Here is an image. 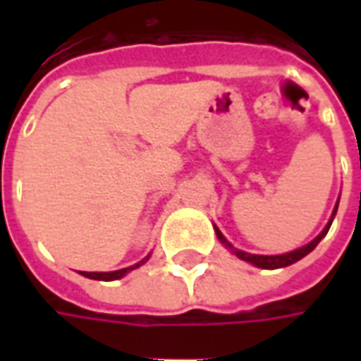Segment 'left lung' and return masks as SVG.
I'll list each match as a JSON object with an SVG mask.
<instances>
[{
    "label": "left lung",
    "mask_w": 361,
    "mask_h": 361,
    "mask_svg": "<svg viewBox=\"0 0 361 361\" xmlns=\"http://www.w3.org/2000/svg\"><path fill=\"white\" fill-rule=\"evenodd\" d=\"M336 209H338V203L334 204V211L333 214H331V219H329V222H326V226L323 228V232L315 238V240H311L310 243H305L303 247H298V250L294 251H288V253H282V255H255V253H247V251H242L238 250V247H234L232 243L228 242L226 238L222 235V232H220L219 228L214 226V234H216V238L220 240V243L226 247L228 251H232L235 257L242 259V261H245V263H250V265L253 267H259V269H282V267H288V265H294L295 261H300V259H303L307 253H311V251L317 247V243L323 240L326 235V232H329V228H331V224H333L334 220V214H336Z\"/></svg>",
    "instance_id": "1"
}]
</instances>
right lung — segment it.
<instances>
[{"label": "right lung", "mask_w": 361, "mask_h": 361, "mask_svg": "<svg viewBox=\"0 0 361 361\" xmlns=\"http://www.w3.org/2000/svg\"><path fill=\"white\" fill-rule=\"evenodd\" d=\"M149 257H150V253L145 259H141L139 263H135V265H131V267H126V269H119V271H111V272L79 271V274H82V276H87V279H92V280H119V279H123L127 272H131V271H135V269H139L141 265H145V263L149 261Z\"/></svg>", "instance_id": "right-lung-1"}]
</instances>
